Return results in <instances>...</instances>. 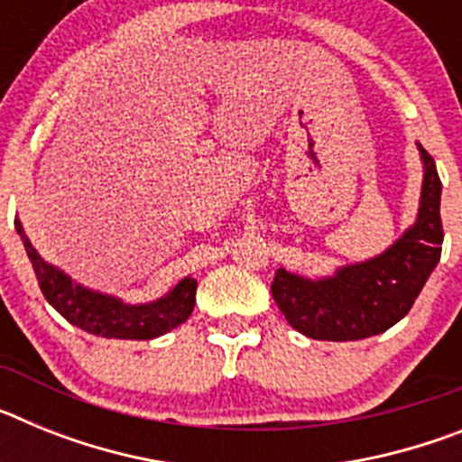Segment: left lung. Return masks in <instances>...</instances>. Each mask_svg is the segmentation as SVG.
<instances>
[{"instance_id":"left-lung-1","label":"left lung","mask_w":462,"mask_h":462,"mask_svg":"<svg viewBox=\"0 0 462 462\" xmlns=\"http://www.w3.org/2000/svg\"><path fill=\"white\" fill-rule=\"evenodd\" d=\"M421 150L423 189L414 226L383 254L340 268L326 280H303L277 268L271 293L289 324L312 340H363L398 324L421 293L442 254L439 182L435 159Z\"/></svg>"}]
</instances>
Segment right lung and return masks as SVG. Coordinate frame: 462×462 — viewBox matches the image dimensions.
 Returning <instances> with one entry per match:
<instances>
[{
    "mask_svg": "<svg viewBox=\"0 0 462 462\" xmlns=\"http://www.w3.org/2000/svg\"><path fill=\"white\" fill-rule=\"evenodd\" d=\"M15 228H18L24 250L32 261L41 293L69 324L101 337L152 340L189 319L196 303V280L191 277H185L169 296L159 298L154 303L125 305L117 298L73 284L62 271H57L55 266L46 263L36 254L18 219H15Z\"/></svg>",
    "mask_w": 462,
    "mask_h": 462,
    "instance_id": "1",
    "label": "right lung"
}]
</instances>
